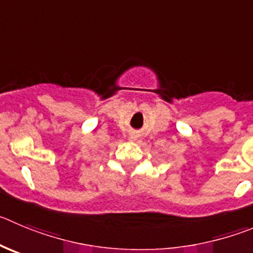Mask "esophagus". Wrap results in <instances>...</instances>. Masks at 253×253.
<instances>
[{
  "mask_svg": "<svg viewBox=\"0 0 253 253\" xmlns=\"http://www.w3.org/2000/svg\"><path fill=\"white\" fill-rule=\"evenodd\" d=\"M137 138H138V134L136 133V132H132V133L129 134L128 140L129 141H137Z\"/></svg>",
  "mask_w": 253,
  "mask_h": 253,
  "instance_id": "obj_1",
  "label": "esophagus"
}]
</instances>
